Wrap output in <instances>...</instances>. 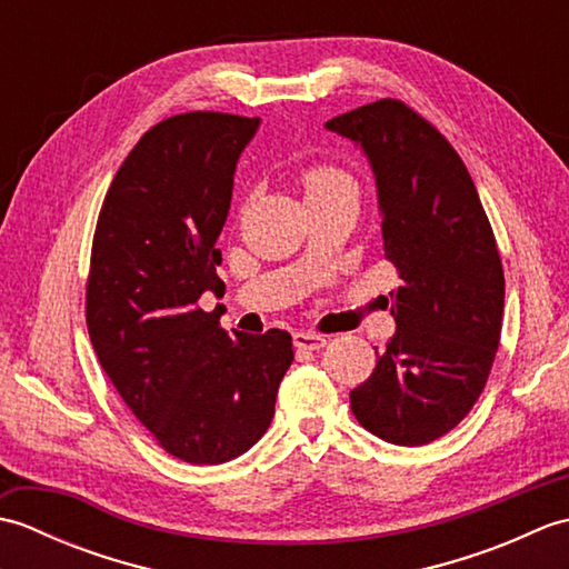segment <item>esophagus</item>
<instances>
[{
	"instance_id": "1",
	"label": "esophagus",
	"mask_w": 569,
	"mask_h": 569,
	"mask_svg": "<svg viewBox=\"0 0 569 569\" xmlns=\"http://www.w3.org/2000/svg\"><path fill=\"white\" fill-rule=\"evenodd\" d=\"M293 345L303 352H316V349H322L328 345V337L316 335V332H296L293 335Z\"/></svg>"
}]
</instances>
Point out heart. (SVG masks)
I'll list each match as a JSON object with an SVG mask.
<instances>
[{
  "label": "heart",
  "mask_w": 569,
  "mask_h": 569,
  "mask_svg": "<svg viewBox=\"0 0 569 569\" xmlns=\"http://www.w3.org/2000/svg\"><path fill=\"white\" fill-rule=\"evenodd\" d=\"M303 186H306V196H320V192H330L345 186H355V180L349 173H345L342 168L337 166H310L303 173Z\"/></svg>",
  "instance_id": "1"
}]
</instances>
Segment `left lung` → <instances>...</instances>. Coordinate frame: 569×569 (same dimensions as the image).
<instances>
[{"mask_svg":"<svg viewBox=\"0 0 569 569\" xmlns=\"http://www.w3.org/2000/svg\"><path fill=\"white\" fill-rule=\"evenodd\" d=\"M377 180L383 253L396 269V332L349 393L377 438L418 447L462 420L489 379L503 316V269L471 176L438 129L398 100L330 119Z\"/></svg>","mask_w":569,"mask_h":569,"instance_id":"left-lung-1","label":"left lung"}]
</instances>
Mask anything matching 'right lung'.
Returning a JSON list of instances; mask_svg holds the SVG:
<instances>
[{
  "mask_svg": "<svg viewBox=\"0 0 569 569\" xmlns=\"http://www.w3.org/2000/svg\"><path fill=\"white\" fill-rule=\"evenodd\" d=\"M259 117L188 112L156 124L119 168L94 229L88 332L119 396L190 465L244 455L271 426L291 335H232L202 293L224 296L217 237Z\"/></svg>",
  "mask_w": 569,
  "mask_h": 569,
  "instance_id": "1",
  "label": "right lung"
}]
</instances>
